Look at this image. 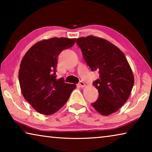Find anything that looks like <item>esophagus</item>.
Segmentation results:
<instances>
[{"label":"esophagus","mask_w":152,"mask_h":152,"mask_svg":"<svg viewBox=\"0 0 152 152\" xmlns=\"http://www.w3.org/2000/svg\"><path fill=\"white\" fill-rule=\"evenodd\" d=\"M79 86H80L81 88H84V87L86 86V84H84V82H82V81H80V82H79Z\"/></svg>","instance_id":"34e87169"}]
</instances>
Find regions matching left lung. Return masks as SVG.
<instances>
[{
    "label": "left lung",
    "mask_w": 152,
    "mask_h": 152,
    "mask_svg": "<svg viewBox=\"0 0 152 152\" xmlns=\"http://www.w3.org/2000/svg\"><path fill=\"white\" fill-rule=\"evenodd\" d=\"M76 43L91 70L99 73L93 82L99 99L92 106L104 116L117 112L127 101L134 84L124 53L109 41L92 35L78 38Z\"/></svg>",
    "instance_id": "left-lung-1"
}]
</instances>
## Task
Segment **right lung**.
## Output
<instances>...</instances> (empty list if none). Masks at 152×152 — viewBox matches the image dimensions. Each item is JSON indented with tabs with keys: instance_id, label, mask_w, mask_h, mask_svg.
Here are the masks:
<instances>
[{
	"instance_id": "add662e5",
	"label": "right lung",
	"mask_w": 152,
	"mask_h": 152,
	"mask_svg": "<svg viewBox=\"0 0 152 152\" xmlns=\"http://www.w3.org/2000/svg\"><path fill=\"white\" fill-rule=\"evenodd\" d=\"M76 39L53 37L40 41L25 53L20 64L19 80L25 99L36 111L52 115L62 107L76 84L56 78L58 57L72 47Z\"/></svg>"
}]
</instances>
